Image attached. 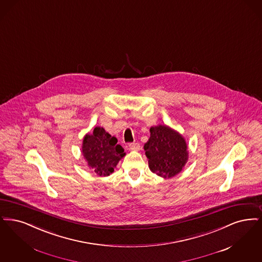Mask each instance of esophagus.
<instances>
[{
    "mask_svg": "<svg viewBox=\"0 0 262 262\" xmlns=\"http://www.w3.org/2000/svg\"><path fill=\"white\" fill-rule=\"evenodd\" d=\"M129 148L132 150H139L140 149V144L139 143H130L129 144Z\"/></svg>",
    "mask_w": 262,
    "mask_h": 262,
    "instance_id": "esophagus-1",
    "label": "esophagus"
}]
</instances>
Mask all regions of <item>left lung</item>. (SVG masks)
Wrapping results in <instances>:
<instances>
[{"label":"left lung","mask_w":262,"mask_h":262,"mask_svg":"<svg viewBox=\"0 0 262 262\" xmlns=\"http://www.w3.org/2000/svg\"><path fill=\"white\" fill-rule=\"evenodd\" d=\"M149 131L150 137L144 146L149 169L163 178L175 176L188 160L184 138L167 126L151 127Z\"/></svg>","instance_id":"1"}]
</instances>
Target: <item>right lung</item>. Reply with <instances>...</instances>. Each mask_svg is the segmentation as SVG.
Listing matches in <instances>:
<instances>
[{
	"mask_svg": "<svg viewBox=\"0 0 262 262\" xmlns=\"http://www.w3.org/2000/svg\"><path fill=\"white\" fill-rule=\"evenodd\" d=\"M124 148L117 145V139L110 135L102 127H96L91 134L84 137L82 154L99 176H108L121 158Z\"/></svg>",
	"mask_w": 262,
	"mask_h": 262,
	"instance_id": "1",
	"label": "right lung"
}]
</instances>
